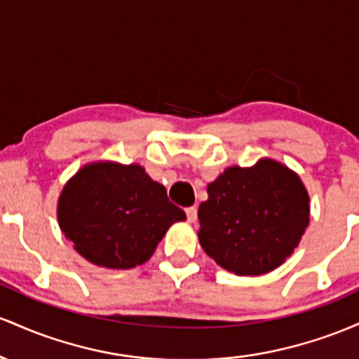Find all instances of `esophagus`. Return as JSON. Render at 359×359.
Wrapping results in <instances>:
<instances>
[{
	"mask_svg": "<svg viewBox=\"0 0 359 359\" xmlns=\"http://www.w3.org/2000/svg\"><path fill=\"white\" fill-rule=\"evenodd\" d=\"M184 212H187L188 222H195L196 217H198V210H196V207H188V208H184Z\"/></svg>",
	"mask_w": 359,
	"mask_h": 359,
	"instance_id": "34e87169",
	"label": "esophagus"
}]
</instances>
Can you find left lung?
<instances>
[{
  "mask_svg": "<svg viewBox=\"0 0 359 359\" xmlns=\"http://www.w3.org/2000/svg\"><path fill=\"white\" fill-rule=\"evenodd\" d=\"M207 193L198 208L200 244L236 275H264L280 266L309 225L307 190L276 161L227 168Z\"/></svg>",
  "mask_w": 359,
  "mask_h": 359,
  "instance_id": "1",
  "label": "left lung"
}]
</instances>
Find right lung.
Wrapping results in <instances>:
<instances>
[{
	"instance_id": "add662e5",
	"label": "right lung",
	"mask_w": 359,
	"mask_h": 359,
	"mask_svg": "<svg viewBox=\"0 0 359 359\" xmlns=\"http://www.w3.org/2000/svg\"><path fill=\"white\" fill-rule=\"evenodd\" d=\"M57 219L64 236L88 261L128 269L146 263L169 225L187 215L144 168L96 163L64 187Z\"/></svg>"
}]
</instances>
